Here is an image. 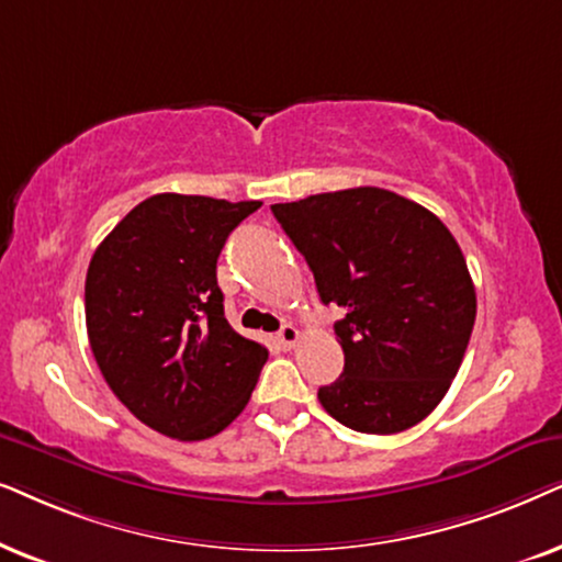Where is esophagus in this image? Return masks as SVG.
Returning a JSON list of instances; mask_svg holds the SVG:
<instances>
[{
    "instance_id": "1",
    "label": "esophagus",
    "mask_w": 562,
    "mask_h": 562,
    "mask_svg": "<svg viewBox=\"0 0 562 562\" xmlns=\"http://www.w3.org/2000/svg\"><path fill=\"white\" fill-rule=\"evenodd\" d=\"M297 339H301V331H297L293 324H285L280 328V334H277V341H280L285 349H293Z\"/></svg>"
}]
</instances>
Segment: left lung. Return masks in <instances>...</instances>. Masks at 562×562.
<instances>
[{
  "mask_svg": "<svg viewBox=\"0 0 562 562\" xmlns=\"http://www.w3.org/2000/svg\"><path fill=\"white\" fill-rule=\"evenodd\" d=\"M272 213L336 303L344 372L318 387L336 422L398 434L450 391L475 324V288L437 215L380 187L311 194Z\"/></svg>",
  "mask_w": 562,
  "mask_h": 562,
  "instance_id": "obj_1",
  "label": "left lung"
}]
</instances>
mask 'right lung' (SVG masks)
Returning a JSON list of instances; mask_svg holds the SVG:
<instances>
[{"mask_svg": "<svg viewBox=\"0 0 562 562\" xmlns=\"http://www.w3.org/2000/svg\"><path fill=\"white\" fill-rule=\"evenodd\" d=\"M259 200L164 192L138 203L87 269L89 347L138 422L179 442L215 437L241 414L267 362L223 316L221 249Z\"/></svg>", "mask_w": 562, "mask_h": 562, "instance_id": "right-lung-1", "label": "right lung"}]
</instances>
